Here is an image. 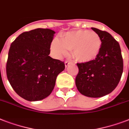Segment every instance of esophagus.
Instances as JSON below:
<instances>
[{"label": "esophagus", "instance_id": "34e87169", "mask_svg": "<svg viewBox=\"0 0 129 129\" xmlns=\"http://www.w3.org/2000/svg\"><path fill=\"white\" fill-rule=\"evenodd\" d=\"M71 63V61H70L68 60H66V61H65V66H66V67L68 66Z\"/></svg>", "mask_w": 129, "mask_h": 129}]
</instances>
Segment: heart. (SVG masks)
<instances>
[{"mask_svg": "<svg viewBox=\"0 0 129 129\" xmlns=\"http://www.w3.org/2000/svg\"><path fill=\"white\" fill-rule=\"evenodd\" d=\"M102 47L101 38L94 31L77 30L69 31L61 35V40L55 38L51 49L57 57L68 54L72 50L73 57L80 62H87L96 58Z\"/></svg>", "mask_w": 129, "mask_h": 129, "instance_id": "heart-1", "label": "heart"}]
</instances>
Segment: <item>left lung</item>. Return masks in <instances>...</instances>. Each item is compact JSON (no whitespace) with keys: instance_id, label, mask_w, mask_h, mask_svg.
Instances as JSON below:
<instances>
[{"instance_id":"left-lung-1","label":"left lung","mask_w":129,"mask_h":129,"mask_svg":"<svg viewBox=\"0 0 129 129\" xmlns=\"http://www.w3.org/2000/svg\"><path fill=\"white\" fill-rule=\"evenodd\" d=\"M92 29L101 38L102 47L95 59L77 63L79 72L76 85L83 95L98 98L116 88L123 72V59L119 43L110 33L93 27Z\"/></svg>"}]
</instances>
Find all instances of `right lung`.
I'll list each match as a JSON object with an SVG mask.
<instances>
[{"instance_id": "obj_1", "label": "right lung", "mask_w": 129, "mask_h": 129, "mask_svg": "<svg viewBox=\"0 0 129 129\" xmlns=\"http://www.w3.org/2000/svg\"><path fill=\"white\" fill-rule=\"evenodd\" d=\"M55 31L33 29L19 35L11 43L7 59V78L19 96L29 101L46 98L54 88L64 62L51 58V43Z\"/></svg>"}]
</instances>
